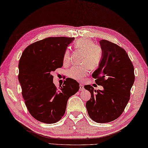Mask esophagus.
Segmentation results:
<instances>
[{"instance_id":"esophagus-1","label":"esophagus","mask_w":148,"mask_h":148,"mask_svg":"<svg viewBox=\"0 0 148 148\" xmlns=\"http://www.w3.org/2000/svg\"><path fill=\"white\" fill-rule=\"evenodd\" d=\"M84 86L80 84V91H84Z\"/></svg>"}]
</instances>
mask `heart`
I'll use <instances>...</instances> for the list:
<instances>
[{
  "instance_id": "obj_1",
  "label": "heart",
  "mask_w": 148,
  "mask_h": 148,
  "mask_svg": "<svg viewBox=\"0 0 148 148\" xmlns=\"http://www.w3.org/2000/svg\"><path fill=\"white\" fill-rule=\"evenodd\" d=\"M75 47L84 52L82 63L83 66H74L68 71V76L75 80L80 81L83 80L90 71V67L96 68L99 66L102 58L101 49L95 46L90 39L88 38H81L75 43ZM70 51L66 49L63 55L64 63H68L70 62Z\"/></svg>"
}]
</instances>
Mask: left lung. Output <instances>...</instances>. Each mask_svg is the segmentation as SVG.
Instances as JSON below:
<instances>
[{
	"label": "left lung",
	"mask_w": 148,
	"mask_h": 148,
	"mask_svg": "<svg viewBox=\"0 0 148 148\" xmlns=\"http://www.w3.org/2000/svg\"><path fill=\"white\" fill-rule=\"evenodd\" d=\"M99 42L102 58L92 77L103 89L96 90L90 85L84 88L91 93L86 103L89 117L98 123H106L116 119L124 112L134 82V69L123 48L106 39Z\"/></svg>",
	"instance_id": "obj_1"
}]
</instances>
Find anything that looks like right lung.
<instances>
[{
	"label": "right lung",
	"mask_w": 148,
	"mask_h": 148,
	"mask_svg": "<svg viewBox=\"0 0 148 148\" xmlns=\"http://www.w3.org/2000/svg\"><path fill=\"white\" fill-rule=\"evenodd\" d=\"M73 40L74 38H45L28 46L20 58L18 79L25 104L31 116L41 122L59 121L68 99L80 88L76 80L68 78L58 89L51 75L62 67L64 53Z\"/></svg>",
	"instance_id": "1"
}]
</instances>
